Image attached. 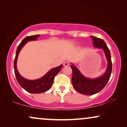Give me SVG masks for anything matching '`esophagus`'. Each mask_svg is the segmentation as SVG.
<instances>
[{"label": "esophagus", "instance_id": "obj_1", "mask_svg": "<svg viewBox=\"0 0 127 127\" xmlns=\"http://www.w3.org/2000/svg\"><path fill=\"white\" fill-rule=\"evenodd\" d=\"M68 65H69V63H68V62H65L63 63L64 66H67Z\"/></svg>", "mask_w": 127, "mask_h": 127}]
</instances>
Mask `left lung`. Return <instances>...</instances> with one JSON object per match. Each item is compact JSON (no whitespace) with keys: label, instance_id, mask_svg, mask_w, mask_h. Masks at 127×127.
I'll return each mask as SVG.
<instances>
[{"label":"left lung","instance_id":"left-lung-1","mask_svg":"<svg viewBox=\"0 0 127 127\" xmlns=\"http://www.w3.org/2000/svg\"><path fill=\"white\" fill-rule=\"evenodd\" d=\"M91 37L93 40V43L94 47L104 51L108 64L105 73L95 79L86 78L75 65H71L70 67L73 71L72 78L73 87L78 93L87 95L98 93L105 87L110 79L112 70L111 55L105 42L103 39L94 36H91Z\"/></svg>","mask_w":127,"mask_h":127}]
</instances>
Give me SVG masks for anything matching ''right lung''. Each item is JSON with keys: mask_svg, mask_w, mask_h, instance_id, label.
<instances>
[{"mask_svg": "<svg viewBox=\"0 0 127 127\" xmlns=\"http://www.w3.org/2000/svg\"><path fill=\"white\" fill-rule=\"evenodd\" d=\"M39 36V34L27 36L23 39L17 47L16 55L14 59V72L17 81L22 88L32 94H39L48 91L52 86L55 76L60 71L63 67L62 64L59 67L52 68L45 76L36 80L26 79L20 75L17 68V61L20 51L27 42L37 40V37Z\"/></svg>", "mask_w": 127, "mask_h": 127, "instance_id": "right-lung-1", "label": "right lung"}]
</instances>
